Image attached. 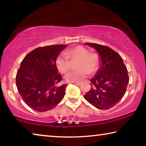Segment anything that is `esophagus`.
I'll list each match as a JSON object with an SVG mask.
<instances>
[{
	"label": "esophagus",
	"mask_w": 146,
	"mask_h": 146,
	"mask_svg": "<svg viewBox=\"0 0 146 146\" xmlns=\"http://www.w3.org/2000/svg\"><path fill=\"white\" fill-rule=\"evenodd\" d=\"M75 85H77V86H80L81 85V82H74Z\"/></svg>",
	"instance_id": "1"
}]
</instances>
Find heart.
Returning a JSON list of instances; mask_svg holds the SVG:
<instances>
[{"label":"heart","mask_w":146,"mask_h":146,"mask_svg":"<svg viewBox=\"0 0 146 146\" xmlns=\"http://www.w3.org/2000/svg\"><path fill=\"white\" fill-rule=\"evenodd\" d=\"M77 60L75 67L77 70L71 71L66 75L68 82H78L86 78L89 73H95L100 66V60L97 53H90L87 48L78 46L68 49L66 54L61 53L56 56L55 64L57 70L62 73H66L70 70V60Z\"/></svg>","instance_id":"1"}]
</instances>
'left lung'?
<instances>
[{"label": "left lung", "mask_w": 146, "mask_h": 146, "mask_svg": "<svg viewBox=\"0 0 146 146\" xmlns=\"http://www.w3.org/2000/svg\"><path fill=\"white\" fill-rule=\"evenodd\" d=\"M86 44L98 51L102 65L97 75L90 80L91 89L84 97L99 110H109L119 102L126 92L129 80L127 68L119 54L108 46Z\"/></svg>", "instance_id": "8db88e82"}]
</instances>
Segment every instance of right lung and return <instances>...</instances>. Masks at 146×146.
Here are the masks:
<instances>
[{"mask_svg": "<svg viewBox=\"0 0 146 146\" xmlns=\"http://www.w3.org/2000/svg\"><path fill=\"white\" fill-rule=\"evenodd\" d=\"M67 46L39 47L22 61L16 75V86L24 102L36 111L55 108L65 95L68 84L58 86L62 76L58 73L55 58Z\"/></svg>", "mask_w": 146, "mask_h": 146, "instance_id": "1", "label": "right lung"}]
</instances>
